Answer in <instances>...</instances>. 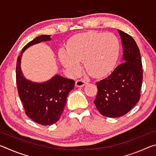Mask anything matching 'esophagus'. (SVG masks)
<instances>
[{
	"label": "esophagus",
	"mask_w": 156,
	"mask_h": 156,
	"mask_svg": "<svg viewBox=\"0 0 156 156\" xmlns=\"http://www.w3.org/2000/svg\"><path fill=\"white\" fill-rule=\"evenodd\" d=\"M87 83V82L84 79H80V80H76V87H83Z\"/></svg>",
	"instance_id": "obj_1"
}]
</instances>
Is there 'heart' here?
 <instances>
[{
	"instance_id": "obj_1",
	"label": "heart",
	"mask_w": 156,
	"mask_h": 156,
	"mask_svg": "<svg viewBox=\"0 0 156 156\" xmlns=\"http://www.w3.org/2000/svg\"><path fill=\"white\" fill-rule=\"evenodd\" d=\"M68 50L61 49L59 58L62 65L73 75L80 69V60L89 74L98 77L110 72L118 57L120 43L112 33L88 32L71 39Z\"/></svg>"
}]
</instances>
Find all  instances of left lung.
<instances>
[{"label":"left lung","instance_id":"8db88e82","mask_svg":"<svg viewBox=\"0 0 156 156\" xmlns=\"http://www.w3.org/2000/svg\"><path fill=\"white\" fill-rule=\"evenodd\" d=\"M123 47L122 63L111 74L96 83L94 104L102 115L118 118L125 115L140 98L143 78L142 59L138 45L129 34L118 30Z\"/></svg>","mask_w":156,"mask_h":156}]
</instances>
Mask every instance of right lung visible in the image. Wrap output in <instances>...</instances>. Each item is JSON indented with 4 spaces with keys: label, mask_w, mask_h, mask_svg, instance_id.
<instances>
[{
    "label": "right lung",
    "mask_w": 156,
    "mask_h": 156,
    "mask_svg": "<svg viewBox=\"0 0 156 156\" xmlns=\"http://www.w3.org/2000/svg\"><path fill=\"white\" fill-rule=\"evenodd\" d=\"M51 41L50 36L42 35L34 38L23 47L16 62V84L18 95L29 118L42 125H51L60 119L64 111L67 98L74 87L75 82L56 75L42 83L26 79L21 71L23 53L28 47L43 41Z\"/></svg>",
    "instance_id": "add662e5"
}]
</instances>
